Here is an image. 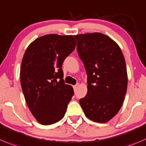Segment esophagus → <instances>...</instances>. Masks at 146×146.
<instances>
[{
	"label": "esophagus",
	"instance_id": "esophagus-1",
	"mask_svg": "<svg viewBox=\"0 0 146 146\" xmlns=\"http://www.w3.org/2000/svg\"><path fill=\"white\" fill-rule=\"evenodd\" d=\"M78 85H75V86H73V89H74V91H76V90H77V88H78Z\"/></svg>",
	"mask_w": 146,
	"mask_h": 146
}]
</instances>
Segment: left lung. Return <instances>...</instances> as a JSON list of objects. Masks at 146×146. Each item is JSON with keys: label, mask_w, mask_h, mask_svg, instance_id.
Instances as JSON below:
<instances>
[{"label": "left lung", "mask_w": 146, "mask_h": 146, "mask_svg": "<svg viewBox=\"0 0 146 146\" xmlns=\"http://www.w3.org/2000/svg\"><path fill=\"white\" fill-rule=\"evenodd\" d=\"M88 76V92L80 102L85 115L107 123L120 111L128 86L126 65L119 46L100 33L74 35Z\"/></svg>", "instance_id": "8db88e82"}]
</instances>
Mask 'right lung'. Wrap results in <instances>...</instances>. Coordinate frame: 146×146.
Instances as JSON below:
<instances>
[{"label":"right lung","mask_w":146,"mask_h":146,"mask_svg":"<svg viewBox=\"0 0 146 146\" xmlns=\"http://www.w3.org/2000/svg\"><path fill=\"white\" fill-rule=\"evenodd\" d=\"M73 35H45L26 48L21 67V84L31 113L42 125L64 117L73 88L65 84L62 64L76 48Z\"/></svg>","instance_id":"obj_1"}]
</instances>
